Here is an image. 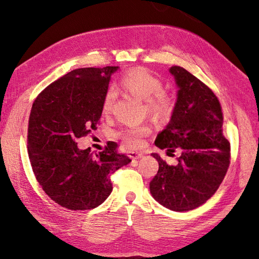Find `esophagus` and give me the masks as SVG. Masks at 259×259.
Masks as SVG:
<instances>
[{"instance_id": "esophagus-1", "label": "esophagus", "mask_w": 259, "mask_h": 259, "mask_svg": "<svg viewBox=\"0 0 259 259\" xmlns=\"http://www.w3.org/2000/svg\"><path fill=\"white\" fill-rule=\"evenodd\" d=\"M129 157L131 159H139L141 157H144V153L138 151H129Z\"/></svg>"}]
</instances>
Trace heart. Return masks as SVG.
I'll list each match as a JSON object with an SVG mask.
<instances>
[{
	"label": "heart",
	"instance_id": "heart-1",
	"mask_svg": "<svg viewBox=\"0 0 259 259\" xmlns=\"http://www.w3.org/2000/svg\"><path fill=\"white\" fill-rule=\"evenodd\" d=\"M122 89L130 93L131 96L139 98L146 101L147 111L150 115L157 119H163L171 114L175 101L172 97L163 90L162 81L158 76L153 75L144 68L131 69L122 75L120 80ZM115 99V92L113 89H109L102 100L103 113H109L112 110ZM150 133L148 125H138L135 128L121 131L119 136L131 146H137L141 142L142 137Z\"/></svg>",
	"mask_w": 259,
	"mask_h": 259
}]
</instances>
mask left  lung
Masks as SVG:
<instances>
[{"label": "left lung", "mask_w": 259, "mask_h": 259, "mask_svg": "<svg viewBox=\"0 0 259 259\" xmlns=\"http://www.w3.org/2000/svg\"><path fill=\"white\" fill-rule=\"evenodd\" d=\"M169 72L178 88L177 100L155 145L180 156L177 164H167L153 153L159 169L149 188L160 205L183 212L203 205L217 191L229 167L230 144L213 92L184 68L174 65Z\"/></svg>", "instance_id": "8db88e82"}]
</instances>
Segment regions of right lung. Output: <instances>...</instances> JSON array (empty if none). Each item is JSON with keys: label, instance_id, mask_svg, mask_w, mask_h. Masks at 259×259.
Segmentation results:
<instances>
[{"label": "right lung", "instance_id": "1", "mask_svg": "<svg viewBox=\"0 0 259 259\" xmlns=\"http://www.w3.org/2000/svg\"><path fill=\"white\" fill-rule=\"evenodd\" d=\"M119 67L71 71L37 96L30 113L27 152L33 172L46 194L71 210L93 209L112 191L110 175L131 160L117 144L93 155L76 139L97 130L102 100Z\"/></svg>", "mask_w": 259, "mask_h": 259}]
</instances>
